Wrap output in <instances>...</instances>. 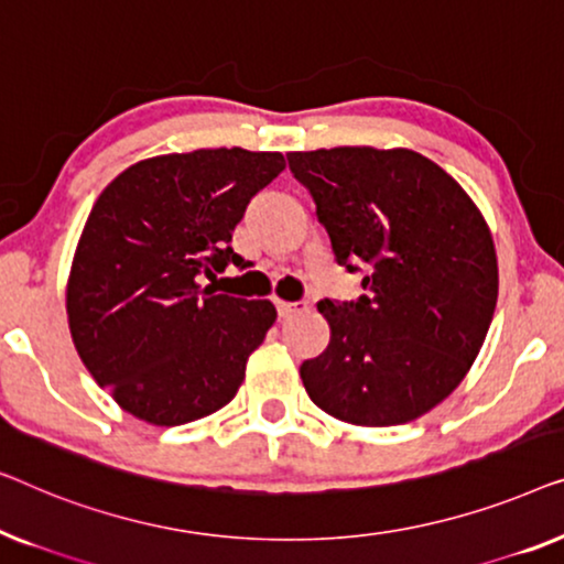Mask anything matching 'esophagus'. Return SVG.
Here are the masks:
<instances>
[{
    "mask_svg": "<svg viewBox=\"0 0 564 564\" xmlns=\"http://www.w3.org/2000/svg\"><path fill=\"white\" fill-rule=\"evenodd\" d=\"M275 308H279L281 319H291V316L306 312L308 304L306 301H275Z\"/></svg>",
    "mask_w": 564,
    "mask_h": 564,
    "instance_id": "1",
    "label": "esophagus"
}]
</instances>
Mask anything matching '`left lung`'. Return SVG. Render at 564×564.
<instances>
[{"mask_svg":"<svg viewBox=\"0 0 564 564\" xmlns=\"http://www.w3.org/2000/svg\"><path fill=\"white\" fill-rule=\"evenodd\" d=\"M358 301H319L332 337L301 380L339 422H414L459 386L498 299L490 229L463 186L406 148L289 153Z\"/></svg>","mask_w":564,"mask_h":564,"instance_id":"left-lung-1","label":"left lung"}]
</instances>
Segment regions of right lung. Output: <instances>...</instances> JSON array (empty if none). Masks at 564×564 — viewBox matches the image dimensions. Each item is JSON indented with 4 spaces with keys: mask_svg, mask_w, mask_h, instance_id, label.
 <instances>
[{
    "mask_svg": "<svg viewBox=\"0 0 564 564\" xmlns=\"http://www.w3.org/2000/svg\"><path fill=\"white\" fill-rule=\"evenodd\" d=\"M283 169L281 153L194 150L134 163L99 194L66 312L78 358L127 414L178 426L235 399L275 306L199 279L242 265L232 229Z\"/></svg>",
    "mask_w": 564,
    "mask_h": 564,
    "instance_id": "right-lung-1",
    "label": "right lung"
}]
</instances>
